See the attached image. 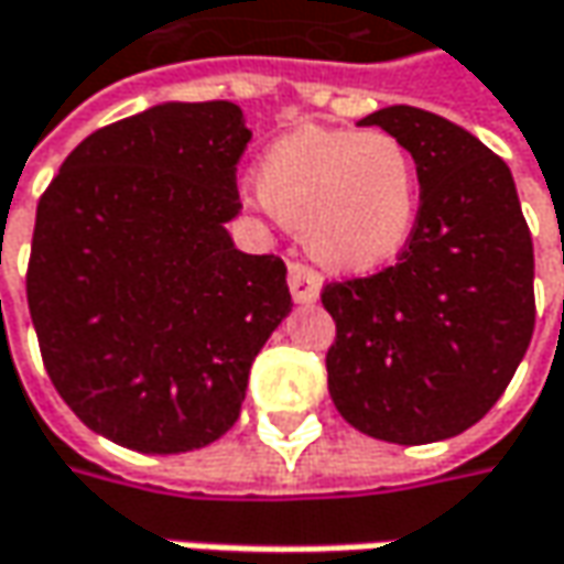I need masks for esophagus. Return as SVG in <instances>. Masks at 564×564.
<instances>
[{
    "mask_svg": "<svg viewBox=\"0 0 564 564\" xmlns=\"http://www.w3.org/2000/svg\"><path fill=\"white\" fill-rule=\"evenodd\" d=\"M286 281H290V293H293V300L296 303H315L318 300V293H322V274L315 271V268H308L303 261H290V274H286Z\"/></svg>",
    "mask_w": 564,
    "mask_h": 564,
    "instance_id": "esophagus-1",
    "label": "esophagus"
}]
</instances>
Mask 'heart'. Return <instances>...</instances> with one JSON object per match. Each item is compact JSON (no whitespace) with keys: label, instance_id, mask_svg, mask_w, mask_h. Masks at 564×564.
Segmentation results:
<instances>
[{"label":"heart","instance_id":"1","mask_svg":"<svg viewBox=\"0 0 564 564\" xmlns=\"http://www.w3.org/2000/svg\"><path fill=\"white\" fill-rule=\"evenodd\" d=\"M256 192L318 264L362 274L404 252L423 185L416 158L391 132L306 126L261 154Z\"/></svg>","mask_w":564,"mask_h":564}]
</instances>
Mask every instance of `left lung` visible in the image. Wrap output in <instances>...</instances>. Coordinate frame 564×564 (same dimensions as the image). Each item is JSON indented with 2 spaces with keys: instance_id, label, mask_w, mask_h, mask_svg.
<instances>
[{
  "instance_id": "left-lung-1",
  "label": "left lung",
  "mask_w": 564,
  "mask_h": 564,
  "mask_svg": "<svg viewBox=\"0 0 564 564\" xmlns=\"http://www.w3.org/2000/svg\"><path fill=\"white\" fill-rule=\"evenodd\" d=\"M420 166V217L398 264L328 283V391L359 432L429 445L502 398L533 337V239L511 170L479 138L416 107L362 119Z\"/></svg>"
}]
</instances>
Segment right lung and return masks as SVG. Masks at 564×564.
Masks as SVG:
<instances>
[{
	"mask_svg": "<svg viewBox=\"0 0 564 564\" xmlns=\"http://www.w3.org/2000/svg\"><path fill=\"white\" fill-rule=\"evenodd\" d=\"M230 100L160 104L87 135L40 195L28 308L59 398L141 454L205 448L239 420L249 369L293 308L286 264L246 256Z\"/></svg>",
	"mask_w": 564,
	"mask_h": 564,
	"instance_id": "1",
	"label": "right lung"
}]
</instances>
